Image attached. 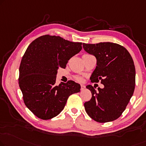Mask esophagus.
I'll return each instance as SVG.
<instances>
[{
    "instance_id": "34e87169",
    "label": "esophagus",
    "mask_w": 146,
    "mask_h": 146,
    "mask_svg": "<svg viewBox=\"0 0 146 146\" xmlns=\"http://www.w3.org/2000/svg\"><path fill=\"white\" fill-rule=\"evenodd\" d=\"M86 88V86L84 85V84H81V85H80V90H84V88Z\"/></svg>"
}]
</instances>
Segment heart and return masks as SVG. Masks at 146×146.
Returning <instances> with one entry per match:
<instances>
[{"mask_svg":"<svg viewBox=\"0 0 146 146\" xmlns=\"http://www.w3.org/2000/svg\"><path fill=\"white\" fill-rule=\"evenodd\" d=\"M74 79H75L78 82H82V77H80V76H79V75H75V77H74Z\"/></svg>","mask_w":146,"mask_h":146,"instance_id":"b5f03b06","label":"heart"}]
</instances>
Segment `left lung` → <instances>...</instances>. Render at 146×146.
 I'll return each mask as SVG.
<instances>
[{
	"label": "left lung",
	"mask_w": 146,
	"mask_h": 146,
	"mask_svg": "<svg viewBox=\"0 0 146 146\" xmlns=\"http://www.w3.org/2000/svg\"><path fill=\"white\" fill-rule=\"evenodd\" d=\"M83 48L94 56L97 66L90 77L92 82L104 85L98 88L87 85L92 93L84 104L86 112L99 123L116 120L125 110L135 88L136 71L133 60L125 47L117 43H83Z\"/></svg>",
	"instance_id": "obj_1"
}]
</instances>
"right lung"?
Listing matches in <instances>:
<instances>
[{
    "label": "right lung",
    "instance_id": "1",
    "mask_svg": "<svg viewBox=\"0 0 146 146\" xmlns=\"http://www.w3.org/2000/svg\"><path fill=\"white\" fill-rule=\"evenodd\" d=\"M82 42L45 35L29 45L19 66L18 83L25 105L35 116L50 119L64 110L69 96L80 92L73 80L56 84L59 67L81 50Z\"/></svg>",
    "mask_w": 146,
    "mask_h": 146
}]
</instances>
